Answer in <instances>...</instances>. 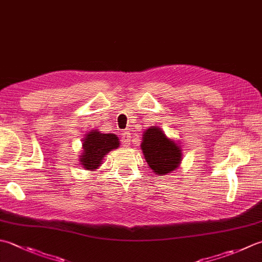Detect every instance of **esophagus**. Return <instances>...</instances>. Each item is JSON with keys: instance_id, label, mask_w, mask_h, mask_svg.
<instances>
[{"instance_id": "34e87169", "label": "esophagus", "mask_w": 262, "mask_h": 262, "mask_svg": "<svg viewBox=\"0 0 262 262\" xmlns=\"http://www.w3.org/2000/svg\"><path fill=\"white\" fill-rule=\"evenodd\" d=\"M130 141H132V134L129 132H124L121 134V142L124 146H129L130 144Z\"/></svg>"}]
</instances>
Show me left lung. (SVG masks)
Masks as SVG:
<instances>
[{
    "label": "left lung",
    "mask_w": 262,
    "mask_h": 262,
    "mask_svg": "<svg viewBox=\"0 0 262 262\" xmlns=\"http://www.w3.org/2000/svg\"><path fill=\"white\" fill-rule=\"evenodd\" d=\"M141 147L147 165L157 175L175 170L182 161L181 147L158 127L153 126L144 133Z\"/></svg>",
    "instance_id": "obj_1"
}]
</instances>
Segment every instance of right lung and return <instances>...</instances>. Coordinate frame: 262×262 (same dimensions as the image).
Here are the masks:
<instances>
[{
  "instance_id": "1",
  "label": "right lung",
  "mask_w": 262,
  "mask_h": 262,
  "mask_svg": "<svg viewBox=\"0 0 262 262\" xmlns=\"http://www.w3.org/2000/svg\"><path fill=\"white\" fill-rule=\"evenodd\" d=\"M119 144V140L115 134H101L99 130H92L83 143L84 152L79 158L80 163L84 168L93 170L101 165L102 158Z\"/></svg>"
}]
</instances>
